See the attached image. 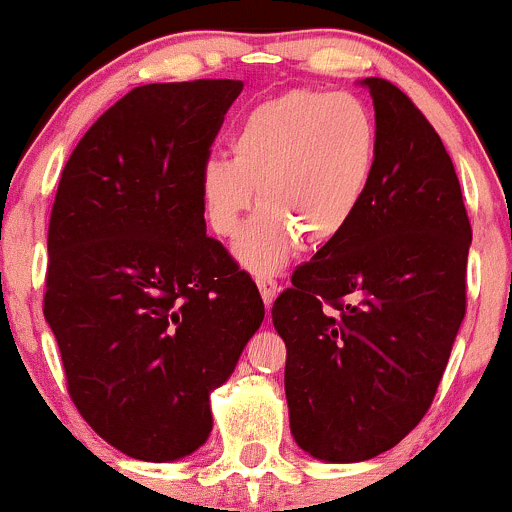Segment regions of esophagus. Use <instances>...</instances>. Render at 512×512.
<instances>
[{"label":"esophagus","mask_w":512,"mask_h":512,"mask_svg":"<svg viewBox=\"0 0 512 512\" xmlns=\"http://www.w3.org/2000/svg\"><path fill=\"white\" fill-rule=\"evenodd\" d=\"M256 286H258V291H261L263 303H266V308H268L273 303V298L278 296V283L273 281L271 276H258Z\"/></svg>","instance_id":"esophagus-1"}]
</instances>
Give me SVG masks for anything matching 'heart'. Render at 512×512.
<instances>
[{"label": "heart", "instance_id": "1", "mask_svg": "<svg viewBox=\"0 0 512 512\" xmlns=\"http://www.w3.org/2000/svg\"><path fill=\"white\" fill-rule=\"evenodd\" d=\"M229 156H209L199 189L206 221L234 239L258 196L234 254L254 273H273L306 246L333 244L356 221L378 166V124L351 94L293 89L251 106Z\"/></svg>", "mask_w": 512, "mask_h": 512}]
</instances>
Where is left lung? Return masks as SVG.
<instances>
[{
    "instance_id": "obj_1",
    "label": "left lung",
    "mask_w": 512,
    "mask_h": 512,
    "mask_svg": "<svg viewBox=\"0 0 512 512\" xmlns=\"http://www.w3.org/2000/svg\"><path fill=\"white\" fill-rule=\"evenodd\" d=\"M361 84L378 124L371 191L271 308L291 433L326 463L376 458L426 416L465 316L473 239L453 161L421 109L386 79Z\"/></svg>"
}]
</instances>
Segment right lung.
I'll return each instance as SVG.
<instances>
[{"label":"right lung","instance_id":"1","mask_svg":"<svg viewBox=\"0 0 512 512\" xmlns=\"http://www.w3.org/2000/svg\"><path fill=\"white\" fill-rule=\"evenodd\" d=\"M241 89L136 86L94 121L59 179L44 318L77 411L131 458L166 463L206 443L211 391L263 321L256 283L206 236L199 189Z\"/></svg>","mask_w":512,"mask_h":512}]
</instances>
